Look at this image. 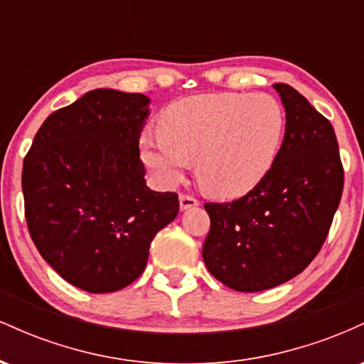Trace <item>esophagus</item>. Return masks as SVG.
<instances>
[{"mask_svg":"<svg viewBox=\"0 0 364 364\" xmlns=\"http://www.w3.org/2000/svg\"><path fill=\"white\" fill-rule=\"evenodd\" d=\"M198 205H200V202L195 198V196L185 195V193L179 195V207H181V210H186V208H193Z\"/></svg>","mask_w":364,"mask_h":364,"instance_id":"obj_1","label":"esophagus"}]
</instances>
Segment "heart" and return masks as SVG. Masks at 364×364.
<instances>
[{
	"label": "heart",
	"instance_id": "heart-1",
	"mask_svg": "<svg viewBox=\"0 0 364 364\" xmlns=\"http://www.w3.org/2000/svg\"><path fill=\"white\" fill-rule=\"evenodd\" d=\"M161 135L141 136L144 161L162 181L183 176L196 161V176L208 193L237 198L272 169L286 112L270 94H203L171 104L161 118Z\"/></svg>",
	"mask_w": 364,
	"mask_h": 364
}]
</instances>
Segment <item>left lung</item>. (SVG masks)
<instances>
[{
  "mask_svg": "<svg viewBox=\"0 0 364 364\" xmlns=\"http://www.w3.org/2000/svg\"><path fill=\"white\" fill-rule=\"evenodd\" d=\"M286 135L263 181L232 202H207L203 262L217 281L265 291L301 274L323 246L339 207L344 168L330 121L298 90L274 83Z\"/></svg>",
  "mask_w": 364,
  "mask_h": 364,
  "instance_id": "left-lung-1",
  "label": "left lung"
}]
</instances>
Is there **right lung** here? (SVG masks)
Masks as SVG:
<instances>
[{"label": "right lung", "mask_w": 364, "mask_h": 364, "mask_svg": "<svg viewBox=\"0 0 364 364\" xmlns=\"http://www.w3.org/2000/svg\"><path fill=\"white\" fill-rule=\"evenodd\" d=\"M149 97L95 89L48 116L23 159L25 219L66 282L114 292L145 270L154 236L178 215L173 191L145 183L140 133Z\"/></svg>", "instance_id": "right-lung-1"}]
</instances>
